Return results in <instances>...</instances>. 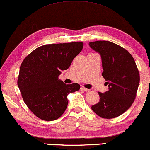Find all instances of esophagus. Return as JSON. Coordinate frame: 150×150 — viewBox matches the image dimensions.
Returning <instances> with one entry per match:
<instances>
[{
	"label": "esophagus",
	"instance_id": "esophagus-1",
	"mask_svg": "<svg viewBox=\"0 0 150 150\" xmlns=\"http://www.w3.org/2000/svg\"><path fill=\"white\" fill-rule=\"evenodd\" d=\"M81 90H83V91H90V89L86 88L84 87L83 86H81Z\"/></svg>",
	"mask_w": 150,
	"mask_h": 150
}]
</instances>
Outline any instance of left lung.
Masks as SVG:
<instances>
[{"mask_svg": "<svg viewBox=\"0 0 150 150\" xmlns=\"http://www.w3.org/2000/svg\"><path fill=\"white\" fill-rule=\"evenodd\" d=\"M93 50L100 54L102 74L108 91L98 93L100 101L91 109L104 119H113L127 111L135 99L140 74L133 56L124 47L106 40L90 42Z\"/></svg>", "mask_w": 150, "mask_h": 150, "instance_id": "1", "label": "left lung"}]
</instances>
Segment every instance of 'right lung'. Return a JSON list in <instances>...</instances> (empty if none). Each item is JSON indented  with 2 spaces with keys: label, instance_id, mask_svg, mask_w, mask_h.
Listing matches in <instances>:
<instances>
[{
  "label": "right lung",
  "instance_id": "1",
  "mask_svg": "<svg viewBox=\"0 0 150 150\" xmlns=\"http://www.w3.org/2000/svg\"><path fill=\"white\" fill-rule=\"evenodd\" d=\"M83 47L82 42L47 44L24 58L17 85L26 106L37 117L44 121L57 119L67 107L68 95L80 89L79 84L67 85L58 77Z\"/></svg>",
  "mask_w": 150,
  "mask_h": 150
}]
</instances>
